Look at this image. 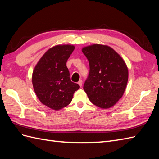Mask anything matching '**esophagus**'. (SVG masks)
Segmentation results:
<instances>
[{
  "label": "esophagus",
  "instance_id": "34e87169",
  "mask_svg": "<svg viewBox=\"0 0 159 159\" xmlns=\"http://www.w3.org/2000/svg\"><path fill=\"white\" fill-rule=\"evenodd\" d=\"M78 84H79V85L80 86V87H81V86H82V84H83V81H82V80H80L78 82Z\"/></svg>",
  "mask_w": 159,
  "mask_h": 159
}]
</instances>
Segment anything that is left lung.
Masks as SVG:
<instances>
[{"mask_svg": "<svg viewBox=\"0 0 159 159\" xmlns=\"http://www.w3.org/2000/svg\"><path fill=\"white\" fill-rule=\"evenodd\" d=\"M89 64L84 89L93 104L107 109L121 98L128 81V68L111 48L93 44L82 48Z\"/></svg>", "mask_w": 159, "mask_h": 159, "instance_id": "left-lung-1", "label": "left lung"}]
</instances>
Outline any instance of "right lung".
Listing matches in <instances>:
<instances>
[{"instance_id":"add662e5","label":"right lung","mask_w":159,"mask_h":159,"mask_svg":"<svg viewBox=\"0 0 159 159\" xmlns=\"http://www.w3.org/2000/svg\"><path fill=\"white\" fill-rule=\"evenodd\" d=\"M75 47L57 45L50 48L38 62L32 73L34 89L40 102L52 109L59 110L71 102L80 88L72 82L66 66Z\"/></svg>"}]
</instances>
